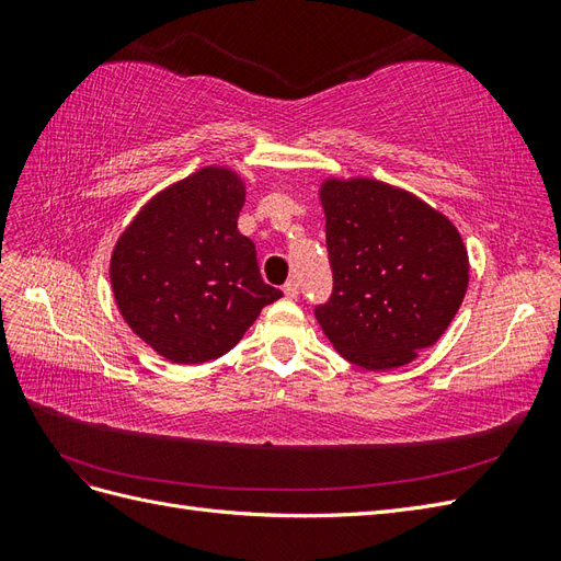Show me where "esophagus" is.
Wrapping results in <instances>:
<instances>
[{
	"label": "esophagus",
	"instance_id": "1",
	"mask_svg": "<svg viewBox=\"0 0 561 561\" xmlns=\"http://www.w3.org/2000/svg\"><path fill=\"white\" fill-rule=\"evenodd\" d=\"M283 293H285L287 299H297V295H299V283H297L295 278H290V280H287V283L283 285Z\"/></svg>",
	"mask_w": 561,
	"mask_h": 561
}]
</instances>
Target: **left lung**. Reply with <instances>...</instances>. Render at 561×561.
<instances>
[{
    "label": "left lung",
    "instance_id": "8db88e82",
    "mask_svg": "<svg viewBox=\"0 0 561 561\" xmlns=\"http://www.w3.org/2000/svg\"><path fill=\"white\" fill-rule=\"evenodd\" d=\"M332 295L313 313L334 348L393 369L433 346L468 287V252L445 215L377 180L320 190Z\"/></svg>",
    "mask_w": 561,
    "mask_h": 561
}]
</instances>
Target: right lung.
Returning a JSON list of instances; mask_svg holds the SVG:
<instances>
[{
    "label": "right lung",
    "instance_id": "1",
    "mask_svg": "<svg viewBox=\"0 0 561 561\" xmlns=\"http://www.w3.org/2000/svg\"><path fill=\"white\" fill-rule=\"evenodd\" d=\"M243 201L231 171L203 168L151 198L114 248L116 307L168 360L219 358L283 297L264 283L257 250L239 231Z\"/></svg>",
    "mask_w": 561,
    "mask_h": 561
}]
</instances>
